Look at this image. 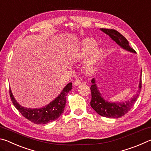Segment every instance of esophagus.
I'll return each instance as SVG.
<instances>
[{"label":"esophagus","mask_w":151,"mask_h":151,"mask_svg":"<svg viewBox=\"0 0 151 151\" xmlns=\"http://www.w3.org/2000/svg\"><path fill=\"white\" fill-rule=\"evenodd\" d=\"M74 84H75V85L76 86H78V85H80L82 84L81 81L80 80H78V79H76V80L74 82Z\"/></svg>","instance_id":"34e87169"}]
</instances>
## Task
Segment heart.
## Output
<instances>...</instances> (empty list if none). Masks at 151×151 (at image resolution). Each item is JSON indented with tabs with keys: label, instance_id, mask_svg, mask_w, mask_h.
Here are the masks:
<instances>
[{
	"label": "heart",
	"instance_id": "b5f03b06",
	"mask_svg": "<svg viewBox=\"0 0 151 151\" xmlns=\"http://www.w3.org/2000/svg\"><path fill=\"white\" fill-rule=\"evenodd\" d=\"M97 43L91 39H86L82 42L81 47L74 51L73 57L77 59H83L96 47ZM104 54L103 49L96 50L86 65V71L88 73H93L95 70L96 64Z\"/></svg>",
	"mask_w": 151,
	"mask_h": 151
}]
</instances>
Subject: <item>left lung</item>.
Returning a JSON list of instances; mask_svg holds the SVG:
<instances>
[{"label":"left lung","instance_id":"obj_1","mask_svg":"<svg viewBox=\"0 0 151 151\" xmlns=\"http://www.w3.org/2000/svg\"><path fill=\"white\" fill-rule=\"evenodd\" d=\"M101 30L106 33V35H108L122 48L130 51V52H135V50L133 48L129 46V42L126 39V38L123 37L117 30L108 29H101ZM91 82L93 85L91 86L92 96L91 106L99 114H100L102 116L106 117V118H119L127 114L132 108V106L134 105L135 102L137 101L142 87V81L141 77H140L139 91H138L137 94H135L131 100L125 102V103H110V102L104 100L101 96V94L99 93L94 78Z\"/></svg>","mask_w":151,"mask_h":151}]
</instances>
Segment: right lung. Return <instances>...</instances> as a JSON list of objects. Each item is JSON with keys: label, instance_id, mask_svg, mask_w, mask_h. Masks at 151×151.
<instances>
[{"label": "right lung", "instance_id": "1", "mask_svg": "<svg viewBox=\"0 0 151 151\" xmlns=\"http://www.w3.org/2000/svg\"><path fill=\"white\" fill-rule=\"evenodd\" d=\"M72 88V83H68L54 101L45 107L35 109L24 108L20 106L14 99L11 88H9V94L14 106L24 118L35 124H44L55 121L63 113L66 102V95Z\"/></svg>", "mask_w": 151, "mask_h": 151}]
</instances>
